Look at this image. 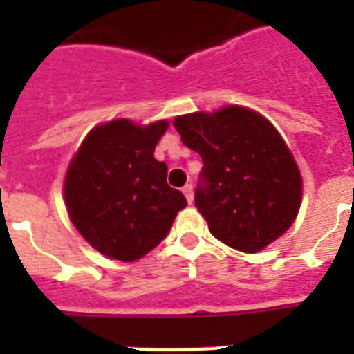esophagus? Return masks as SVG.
Segmentation results:
<instances>
[{
	"label": "esophagus",
	"mask_w": 354,
	"mask_h": 354,
	"mask_svg": "<svg viewBox=\"0 0 354 354\" xmlns=\"http://www.w3.org/2000/svg\"><path fill=\"white\" fill-rule=\"evenodd\" d=\"M182 193L185 194V198H187V202L189 204H191V202H193V198H194V191H193V185H185V187L182 189Z\"/></svg>",
	"instance_id": "34e87169"
}]
</instances>
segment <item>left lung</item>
<instances>
[{"mask_svg":"<svg viewBox=\"0 0 354 354\" xmlns=\"http://www.w3.org/2000/svg\"><path fill=\"white\" fill-rule=\"evenodd\" d=\"M172 124L204 161L194 205L211 235L239 252L257 253L294 224L301 172L268 119L235 104L178 115Z\"/></svg>","mask_w":354,"mask_h":354,"instance_id":"obj_1","label":"left lung"}]
</instances>
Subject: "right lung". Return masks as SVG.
<instances>
[{
  "label": "right lung",
  "instance_id": "obj_1",
  "mask_svg": "<svg viewBox=\"0 0 354 354\" xmlns=\"http://www.w3.org/2000/svg\"><path fill=\"white\" fill-rule=\"evenodd\" d=\"M169 121L102 122L86 136L64 180L68 215L97 252L132 263L154 250L187 200L167 183L154 149Z\"/></svg>",
  "mask_w": 354,
  "mask_h": 354
}]
</instances>
